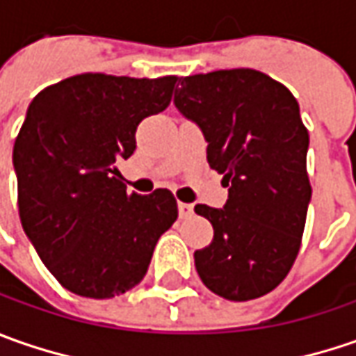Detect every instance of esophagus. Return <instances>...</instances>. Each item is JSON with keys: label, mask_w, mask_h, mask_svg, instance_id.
<instances>
[{"label": "esophagus", "mask_w": 356, "mask_h": 356, "mask_svg": "<svg viewBox=\"0 0 356 356\" xmlns=\"http://www.w3.org/2000/svg\"><path fill=\"white\" fill-rule=\"evenodd\" d=\"M178 213H180V218H190L194 213V206L192 204H184V202H178Z\"/></svg>", "instance_id": "1"}]
</instances>
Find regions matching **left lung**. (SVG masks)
Wrapping results in <instances>:
<instances>
[{"label": "left lung", "mask_w": 356, "mask_h": 356, "mask_svg": "<svg viewBox=\"0 0 356 356\" xmlns=\"http://www.w3.org/2000/svg\"><path fill=\"white\" fill-rule=\"evenodd\" d=\"M174 104L202 130L227 188L224 208H194L213 227L212 243L194 252L200 280L229 301L269 293L293 266L311 202L299 104L253 69L182 76Z\"/></svg>", "instance_id": "obj_1"}]
</instances>
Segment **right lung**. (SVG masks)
<instances>
[{"instance_id":"obj_1","label":"right lung","mask_w":356,"mask_h":356,"mask_svg":"<svg viewBox=\"0 0 356 356\" xmlns=\"http://www.w3.org/2000/svg\"><path fill=\"white\" fill-rule=\"evenodd\" d=\"M178 76H69L35 97L13 146L23 232L65 289L111 299L144 277L176 222L170 190L127 194L117 168L136 127L162 113Z\"/></svg>"}]
</instances>
